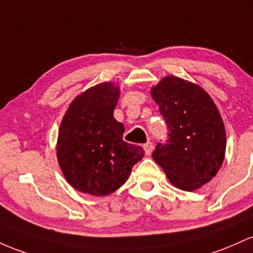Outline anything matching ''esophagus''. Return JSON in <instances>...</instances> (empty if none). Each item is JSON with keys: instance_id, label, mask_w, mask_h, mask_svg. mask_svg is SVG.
Instances as JSON below:
<instances>
[{"instance_id": "34e87169", "label": "esophagus", "mask_w": 253, "mask_h": 253, "mask_svg": "<svg viewBox=\"0 0 253 253\" xmlns=\"http://www.w3.org/2000/svg\"><path fill=\"white\" fill-rule=\"evenodd\" d=\"M143 149L146 152L147 155H150L153 152V143L152 142H147V143L143 144Z\"/></svg>"}]
</instances>
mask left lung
I'll return each instance as SVG.
<instances>
[{
	"instance_id": "8db88e82",
	"label": "left lung",
	"mask_w": 253,
	"mask_h": 253,
	"mask_svg": "<svg viewBox=\"0 0 253 253\" xmlns=\"http://www.w3.org/2000/svg\"><path fill=\"white\" fill-rule=\"evenodd\" d=\"M167 124V140L152 157L174 186L192 191L215 177L223 163L226 131L211 98L197 84L164 78L152 88Z\"/></svg>"
}]
</instances>
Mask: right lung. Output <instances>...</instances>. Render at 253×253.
<instances>
[{
  "mask_svg": "<svg viewBox=\"0 0 253 253\" xmlns=\"http://www.w3.org/2000/svg\"><path fill=\"white\" fill-rule=\"evenodd\" d=\"M119 98L111 82L76 96L62 119L57 158L68 183L81 192L106 196L121 188L144 157L140 146L123 140L124 126L113 117Z\"/></svg>",
  "mask_w": 253,
  "mask_h": 253,
  "instance_id": "right-lung-1",
  "label": "right lung"
}]
</instances>
